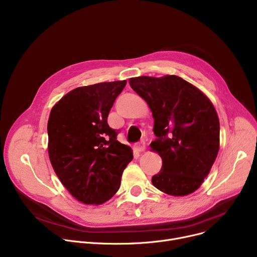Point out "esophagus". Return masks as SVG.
Wrapping results in <instances>:
<instances>
[{
	"label": "esophagus",
	"mask_w": 257,
	"mask_h": 257,
	"mask_svg": "<svg viewBox=\"0 0 257 257\" xmlns=\"http://www.w3.org/2000/svg\"><path fill=\"white\" fill-rule=\"evenodd\" d=\"M135 149L137 150L138 153H142V152H144V150H145V143H144V141L139 142L137 145H136Z\"/></svg>",
	"instance_id": "obj_1"
}]
</instances>
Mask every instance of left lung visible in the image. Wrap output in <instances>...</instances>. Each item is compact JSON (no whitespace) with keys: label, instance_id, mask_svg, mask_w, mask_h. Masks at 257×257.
I'll return each instance as SVG.
<instances>
[{"label":"left lung","instance_id":"left-lung-1","mask_svg":"<svg viewBox=\"0 0 257 257\" xmlns=\"http://www.w3.org/2000/svg\"><path fill=\"white\" fill-rule=\"evenodd\" d=\"M130 85L148 103L157 139L150 147L163 161L152 178L160 191L185 196L197 190L217 158L220 123L213 103L177 75L137 77Z\"/></svg>","mask_w":257,"mask_h":257}]
</instances>
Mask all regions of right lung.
I'll return each instance as SVG.
<instances>
[{
	"instance_id": "obj_1",
	"label": "right lung",
	"mask_w": 257,
	"mask_h": 257,
	"mask_svg": "<svg viewBox=\"0 0 257 257\" xmlns=\"http://www.w3.org/2000/svg\"><path fill=\"white\" fill-rule=\"evenodd\" d=\"M126 81L71 90L51 111L49 156L62 185L85 204H101L115 195L133 160L132 148L117 140L108 115Z\"/></svg>"
}]
</instances>
